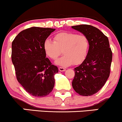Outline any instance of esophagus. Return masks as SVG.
<instances>
[{"label":"esophagus","instance_id":"34e87169","mask_svg":"<svg viewBox=\"0 0 122 122\" xmlns=\"http://www.w3.org/2000/svg\"><path fill=\"white\" fill-rule=\"evenodd\" d=\"M59 70L60 71H66L65 68L61 67H59Z\"/></svg>","mask_w":122,"mask_h":122}]
</instances>
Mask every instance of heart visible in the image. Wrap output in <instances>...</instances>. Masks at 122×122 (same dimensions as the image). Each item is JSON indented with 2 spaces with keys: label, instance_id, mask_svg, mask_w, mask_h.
Instances as JSON below:
<instances>
[{
  "label": "heart",
  "instance_id": "obj_1",
  "mask_svg": "<svg viewBox=\"0 0 122 122\" xmlns=\"http://www.w3.org/2000/svg\"><path fill=\"white\" fill-rule=\"evenodd\" d=\"M89 48V41L84 35L71 32H59L54 36V41L46 39L43 49L49 58L55 61L61 54L64 55L56 62L61 66H68L72 63L78 65L85 59Z\"/></svg>",
  "mask_w": 122,
  "mask_h": 122
}]
</instances>
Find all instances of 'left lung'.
Listing matches in <instances>:
<instances>
[{"label": "left lung", "mask_w": 122, "mask_h": 122, "mask_svg": "<svg viewBox=\"0 0 122 122\" xmlns=\"http://www.w3.org/2000/svg\"><path fill=\"white\" fill-rule=\"evenodd\" d=\"M71 28L85 35L89 41L86 57L74 68L72 87L79 95L92 96L102 88L110 74L112 52L108 39L93 26L80 25Z\"/></svg>", "instance_id": "obj_1"}]
</instances>
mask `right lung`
I'll use <instances>...</instances> for the list:
<instances>
[{"instance_id": "obj_1", "label": "right lung", "mask_w": 122, "mask_h": 122, "mask_svg": "<svg viewBox=\"0 0 122 122\" xmlns=\"http://www.w3.org/2000/svg\"><path fill=\"white\" fill-rule=\"evenodd\" d=\"M55 30L31 27L20 31L12 43L11 59L18 81L33 96H46L54 87L58 68L46 57L43 43Z\"/></svg>"}]
</instances>
